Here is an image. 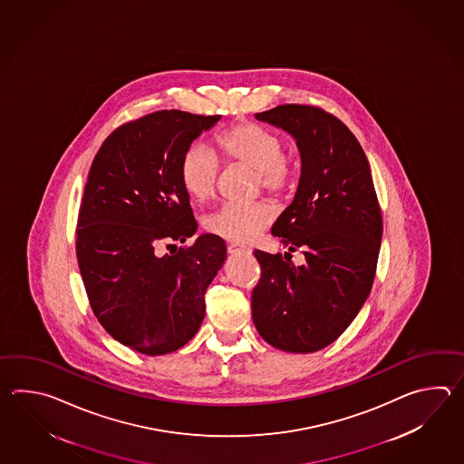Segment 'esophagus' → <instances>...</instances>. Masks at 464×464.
I'll list each match as a JSON object with an SVG mask.
<instances>
[{
	"mask_svg": "<svg viewBox=\"0 0 464 464\" xmlns=\"http://www.w3.org/2000/svg\"><path fill=\"white\" fill-rule=\"evenodd\" d=\"M228 254L230 256H240V254H250L252 250L250 248H246V246H234V244H230L227 246Z\"/></svg>",
	"mask_w": 464,
	"mask_h": 464,
	"instance_id": "obj_1",
	"label": "esophagus"
}]
</instances>
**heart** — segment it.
<instances>
[{
	"label": "heart",
	"instance_id": "b5f03b06",
	"mask_svg": "<svg viewBox=\"0 0 464 464\" xmlns=\"http://www.w3.org/2000/svg\"><path fill=\"white\" fill-rule=\"evenodd\" d=\"M218 148L226 162L254 169L256 184L274 196L295 188V169L284 156V140L274 130L254 122H240L218 134ZM220 162L212 149L194 142L180 158L179 179L194 200H208L218 186ZM274 220V210L264 202L222 204L206 218V227L232 242L256 238Z\"/></svg>",
	"mask_w": 464,
	"mask_h": 464
}]
</instances>
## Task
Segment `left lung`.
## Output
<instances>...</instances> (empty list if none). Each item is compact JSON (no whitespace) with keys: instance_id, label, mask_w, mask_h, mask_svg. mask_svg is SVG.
Instances as JSON below:
<instances>
[{"instance_id":"1","label":"left lung","mask_w":464,"mask_h":464,"mask_svg":"<svg viewBox=\"0 0 464 464\" xmlns=\"http://www.w3.org/2000/svg\"><path fill=\"white\" fill-rule=\"evenodd\" d=\"M256 118L286 130L300 150L295 198L272 234L290 252L302 248L305 262L294 266L282 254L254 252L262 276L252 292V318L266 343L312 353L345 332L372 292L382 210L365 152L340 119L302 104Z\"/></svg>"}]
</instances>
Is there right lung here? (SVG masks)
Returning a JSON list of instances; mask_svg holds the SVG:
<instances>
[{
    "instance_id": "obj_1",
    "label": "right lung",
    "mask_w": 464,
    "mask_h": 464,
    "mask_svg": "<svg viewBox=\"0 0 464 464\" xmlns=\"http://www.w3.org/2000/svg\"><path fill=\"white\" fill-rule=\"evenodd\" d=\"M218 119L170 109L130 121L102 142L89 169L76 228L79 272L99 324L144 355L172 353L198 334L204 294L227 256L214 234L172 246L170 256L156 252L159 242L184 244L198 230L179 164Z\"/></svg>"
}]
</instances>
